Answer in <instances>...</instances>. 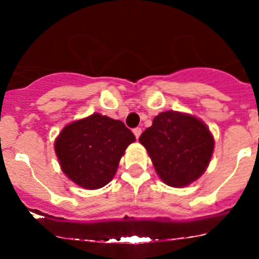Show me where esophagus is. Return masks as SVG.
<instances>
[{"instance_id":"esophagus-1","label":"esophagus","mask_w":259,"mask_h":259,"mask_svg":"<svg viewBox=\"0 0 259 259\" xmlns=\"http://www.w3.org/2000/svg\"><path fill=\"white\" fill-rule=\"evenodd\" d=\"M133 133H134L135 138H137V139H139V137L142 135V129H140V127H135V129L133 130Z\"/></svg>"}]
</instances>
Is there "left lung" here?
Masks as SVG:
<instances>
[{
    "label": "left lung",
    "instance_id": "obj_1",
    "mask_svg": "<svg viewBox=\"0 0 259 259\" xmlns=\"http://www.w3.org/2000/svg\"><path fill=\"white\" fill-rule=\"evenodd\" d=\"M160 179L170 187H185L204 173L214 140L207 125L187 114L165 111L139 138Z\"/></svg>",
    "mask_w": 259,
    "mask_h": 259
}]
</instances>
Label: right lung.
I'll use <instances>...</instances> for the list:
<instances>
[{"instance_id": "right-lung-1", "label": "right lung", "mask_w": 259, "mask_h": 259, "mask_svg": "<svg viewBox=\"0 0 259 259\" xmlns=\"http://www.w3.org/2000/svg\"><path fill=\"white\" fill-rule=\"evenodd\" d=\"M135 135L120 120L100 114L67 125L55 142L62 171L86 189H98L114 178L125 149Z\"/></svg>"}]
</instances>
